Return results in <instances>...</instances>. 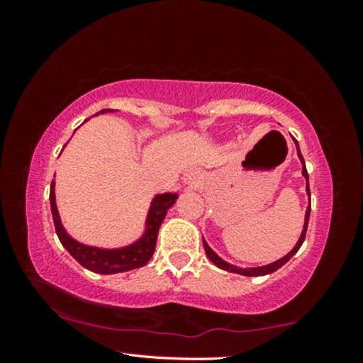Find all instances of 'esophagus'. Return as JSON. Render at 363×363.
<instances>
[{
	"instance_id": "esophagus-1",
	"label": "esophagus",
	"mask_w": 363,
	"mask_h": 363,
	"mask_svg": "<svg viewBox=\"0 0 363 363\" xmlns=\"http://www.w3.org/2000/svg\"><path fill=\"white\" fill-rule=\"evenodd\" d=\"M192 177H194V181H195L196 177H199V174H196V173H192Z\"/></svg>"
}]
</instances>
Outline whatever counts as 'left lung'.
Instances as JSON below:
<instances>
[{
  "label": "left lung",
  "mask_w": 363,
  "mask_h": 363,
  "mask_svg": "<svg viewBox=\"0 0 363 363\" xmlns=\"http://www.w3.org/2000/svg\"><path fill=\"white\" fill-rule=\"evenodd\" d=\"M294 144H296L298 155H299V158H301V163H303V174H304V177H306V190H307V195H309V199H311V190H309V176H307V169H306V164H304V158H303V155H301V152H299V147H298V143H296V140H294ZM309 213H311V203H309V206H307L304 229H303V233H301V237H299V240H298V243H296V247H294V248H293V250L290 251V253H288L286 256L281 257V259L275 261V262H272V264H267V266H262V267H253V269H240V267L230 266V264H227L225 261L220 259V257H219L216 253H214V251H213L210 247H208L206 242L203 240V247H205V251H206V256L210 257V261H211L213 264H216V266H218L219 269L230 270V272H235V274H240V275H248V277H259V275H267V274H272V272H275V270H277V269H280L281 266H284V264H286L288 261H290L291 257H293V255L296 253V251L301 248V245H303L304 238H306L307 224H309Z\"/></svg>",
  "instance_id": "obj_1"
}]
</instances>
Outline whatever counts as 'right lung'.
<instances>
[{"instance_id": "add662e5", "label": "right lung", "mask_w": 363, "mask_h": 363, "mask_svg": "<svg viewBox=\"0 0 363 363\" xmlns=\"http://www.w3.org/2000/svg\"><path fill=\"white\" fill-rule=\"evenodd\" d=\"M106 112H113V110L106 108V110H101L99 113H106ZM176 199H177L176 194H163V195H157L155 199H153L150 205L149 218H147V230L139 242L131 245V247H126L121 250H101V248L86 247V245L78 243L77 240H73L72 237H69V233L65 232L59 218L56 196H54V181L51 182V190H49V201H51L54 227H56V233L60 243L64 245V248L69 251V253L75 257L83 267L96 274L126 272V270H133V269L145 266V264L152 259L153 251H155L160 225H162L169 208L174 205Z\"/></svg>"}]
</instances>
